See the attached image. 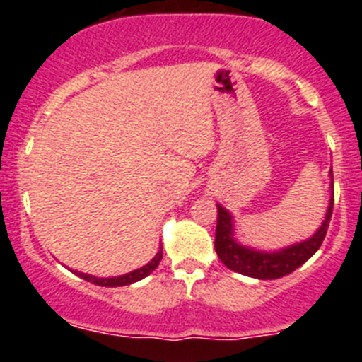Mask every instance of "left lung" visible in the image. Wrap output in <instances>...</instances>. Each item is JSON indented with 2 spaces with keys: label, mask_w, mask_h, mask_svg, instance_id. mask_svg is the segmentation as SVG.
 Wrapping results in <instances>:
<instances>
[{
  "label": "left lung",
  "mask_w": 362,
  "mask_h": 362,
  "mask_svg": "<svg viewBox=\"0 0 362 362\" xmlns=\"http://www.w3.org/2000/svg\"><path fill=\"white\" fill-rule=\"evenodd\" d=\"M330 203L325 214L321 226L312 238L305 241L293 243L284 246L281 250L267 252L259 250L254 246H246L235 238L233 228V217L223 204L217 203V228H216V252L226 268L243 274V276L254 277V279H279L288 276L293 270L305 264L315 252L319 250L325 235L328 232V225L334 210V175L330 170Z\"/></svg>",
  "instance_id": "obj_1"
}]
</instances>
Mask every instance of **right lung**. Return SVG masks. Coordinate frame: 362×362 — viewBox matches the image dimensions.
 Here are the masks:
<instances>
[{"instance_id": "1", "label": "right lung", "mask_w": 362, "mask_h": 362, "mask_svg": "<svg viewBox=\"0 0 362 362\" xmlns=\"http://www.w3.org/2000/svg\"><path fill=\"white\" fill-rule=\"evenodd\" d=\"M163 259V252L161 248H159V252L152 257V261L150 263H146L145 267L137 268V270H132L129 272V274H123V276H117V277H95V276H90V274H83V272H76L72 270L76 276H79L81 279L88 281V283H94L98 284V286H108V288H114V286H127V284H132V283H137V281L145 279L146 276H150L156 268L159 267V263H161Z\"/></svg>"}]
</instances>
